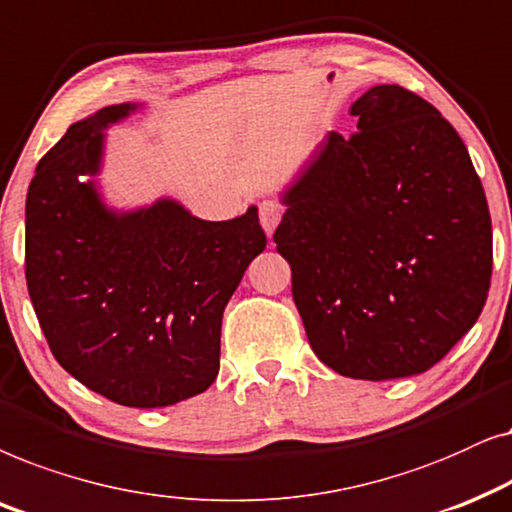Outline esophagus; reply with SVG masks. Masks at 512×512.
<instances>
[{
	"mask_svg": "<svg viewBox=\"0 0 512 512\" xmlns=\"http://www.w3.org/2000/svg\"><path fill=\"white\" fill-rule=\"evenodd\" d=\"M283 217V208L278 206L274 201H264L260 206V224L262 229L267 231V236L274 234V229L278 227V222H281Z\"/></svg>",
	"mask_w": 512,
	"mask_h": 512,
	"instance_id": "1",
	"label": "esophagus"
}]
</instances>
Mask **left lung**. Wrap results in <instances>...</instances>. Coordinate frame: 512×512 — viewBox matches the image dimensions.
Here are the masks:
<instances>
[{
	"mask_svg": "<svg viewBox=\"0 0 512 512\" xmlns=\"http://www.w3.org/2000/svg\"><path fill=\"white\" fill-rule=\"evenodd\" d=\"M358 133L313 149L281 192L276 250L320 363L351 379L421 374L487 302L492 217L454 126L419 95L377 84Z\"/></svg>",
	"mask_w": 512,
	"mask_h": 512,
	"instance_id": "1",
	"label": "left lung"
}]
</instances>
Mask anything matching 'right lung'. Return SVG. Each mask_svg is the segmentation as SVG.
Segmentation results:
<instances>
[{
	"label": "right lung",
	"instance_id": "obj_1",
	"mask_svg": "<svg viewBox=\"0 0 512 512\" xmlns=\"http://www.w3.org/2000/svg\"><path fill=\"white\" fill-rule=\"evenodd\" d=\"M138 102L67 128L37 163L25 201V278L53 356L112 403L168 407L220 372L224 306L267 248L257 206L227 222L173 196L117 208L102 192L107 128Z\"/></svg>",
	"mask_w": 512,
	"mask_h": 512
}]
</instances>
